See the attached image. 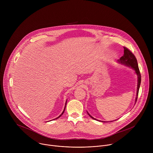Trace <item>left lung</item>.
I'll use <instances>...</instances> for the list:
<instances>
[{
	"label": "left lung",
	"mask_w": 153,
	"mask_h": 153,
	"mask_svg": "<svg viewBox=\"0 0 153 153\" xmlns=\"http://www.w3.org/2000/svg\"><path fill=\"white\" fill-rule=\"evenodd\" d=\"M123 48H124L123 56H122L120 58V59L117 60V62L121 64V65H125V66H126V67H128L129 68L133 69V70L135 71L136 74L137 75V85L136 97V99H135V104H136L137 99L139 90L140 82H141V76H140V71H139V67H138L137 61V59H136V57L128 48H126V47H123ZM87 113H88V114L94 120H96L97 121H100V122H107L101 121V120H97V119L94 118L93 116H91L88 112H87ZM111 122H112V121H111Z\"/></svg>",
	"instance_id": "obj_1"
}]
</instances>
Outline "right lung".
<instances>
[{
  "label": "right lung",
  "instance_id": "1",
  "mask_svg": "<svg viewBox=\"0 0 153 153\" xmlns=\"http://www.w3.org/2000/svg\"><path fill=\"white\" fill-rule=\"evenodd\" d=\"M67 101H66V103H65V108H64V110H63V112L62 113V114L59 116V117H57V118H56V119H57L59 117H60L63 114V113H64V111H65V108H66V105H67ZM54 119H53V120H54Z\"/></svg>",
  "mask_w": 153,
  "mask_h": 153
}]
</instances>
